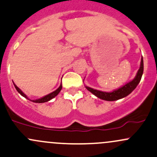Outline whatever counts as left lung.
Returning <instances> with one entry per match:
<instances>
[{"instance_id":"left-lung-1","label":"left lung","mask_w":157,"mask_h":157,"mask_svg":"<svg viewBox=\"0 0 157 157\" xmlns=\"http://www.w3.org/2000/svg\"><path fill=\"white\" fill-rule=\"evenodd\" d=\"M143 71H144V62H143V58H141L139 70H138L136 77L131 82H128L127 84L122 86L120 88L116 89L112 92H103L96 90V89H93L91 87H87V86H85V87L89 91L91 92L94 95H95L99 99L106 101H115L126 97L135 90V88L137 87V85H139L140 81H141Z\"/></svg>"}]
</instances>
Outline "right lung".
<instances>
[{"label":"right lung","mask_w":157,"mask_h":157,"mask_svg":"<svg viewBox=\"0 0 157 157\" xmlns=\"http://www.w3.org/2000/svg\"><path fill=\"white\" fill-rule=\"evenodd\" d=\"M13 85H14L15 87H16V90H17V91H18V93H19V94H21V95L22 96V97H24L25 98H26V99H29V100L32 101V102H36V103H43V102H48V101L51 100L52 99L55 98V97H56L57 95H58V94H59V93H60V90H61V89H62V85H60V87H59L57 89V90H55V91H53L52 93H50V94H48V95L45 96V97H42V98H40V99H34V100H31V99H28V97H27V96L25 95V94H24V93H23L22 91H21V90H20V89L18 88V87H17V86H16V85H15V83H13Z\"/></svg>","instance_id":"1"}]
</instances>
